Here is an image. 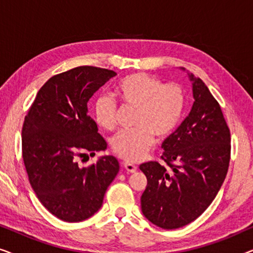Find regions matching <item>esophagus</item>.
Segmentation results:
<instances>
[{"instance_id": "esophagus-1", "label": "esophagus", "mask_w": 253, "mask_h": 253, "mask_svg": "<svg viewBox=\"0 0 253 253\" xmlns=\"http://www.w3.org/2000/svg\"><path fill=\"white\" fill-rule=\"evenodd\" d=\"M123 167L126 168V170L129 171V172H134L137 170V166L133 165V164H130V162H124Z\"/></svg>"}]
</instances>
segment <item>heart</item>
<instances>
[{"label":"heart","instance_id":"b5f03b06","mask_svg":"<svg viewBox=\"0 0 253 253\" xmlns=\"http://www.w3.org/2000/svg\"><path fill=\"white\" fill-rule=\"evenodd\" d=\"M115 94L121 103L136 108L132 130L121 131L112 140L115 154L130 162L143 159L160 139L174 132L185 108V93L178 84L164 82L144 72L126 76L117 83ZM95 120L106 130L117 126L119 108L109 96H99L94 103Z\"/></svg>","mask_w":253,"mask_h":253}]
</instances>
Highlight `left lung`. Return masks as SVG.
I'll list each match as a JSON object with an SVG mask.
<instances>
[{"mask_svg": "<svg viewBox=\"0 0 253 253\" xmlns=\"http://www.w3.org/2000/svg\"><path fill=\"white\" fill-rule=\"evenodd\" d=\"M195 102L189 116L165 139V165H140L147 178L141 211L155 226L176 229L205 212L226 178L230 130L219 102L202 79L189 75Z\"/></svg>", "mask_w": 253, "mask_h": 253, "instance_id": "8db88e82", "label": "left lung"}]
</instances>
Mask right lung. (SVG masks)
Wrapping results in <instances>:
<instances>
[{
    "instance_id": "add662e5",
    "label": "right lung",
    "mask_w": 253,
    "mask_h": 253,
    "mask_svg": "<svg viewBox=\"0 0 253 253\" xmlns=\"http://www.w3.org/2000/svg\"><path fill=\"white\" fill-rule=\"evenodd\" d=\"M116 72L83 65L44 83L22 129V153L30 184L58 219L79 222L98 212L120 170L113 155L88 167L79 160L105 151L107 143L87 114V102Z\"/></svg>"
}]
</instances>
